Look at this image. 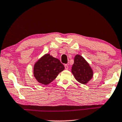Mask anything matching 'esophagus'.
<instances>
[{"label":"esophagus","instance_id":"obj_1","mask_svg":"<svg viewBox=\"0 0 122 122\" xmlns=\"http://www.w3.org/2000/svg\"><path fill=\"white\" fill-rule=\"evenodd\" d=\"M65 69H68V65H67V64L65 65Z\"/></svg>","mask_w":122,"mask_h":122}]
</instances>
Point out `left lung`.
<instances>
[{"label":"left lung","mask_w":122,"mask_h":122,"mask_svg":"<svg viewBox=\"0 0 122 122\" xmlns=\"http://www.w3.org/2000/svg\"><path fill=\"white\" fill-rule=\"evenodd\" d=\"M71 72L75 79L82 84H86L92 78L93 71L90 65L81 56L79 55L74 57Z\"/></svg>","instance_id":"8db88e82"}]
</instances>
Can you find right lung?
I'll return each mask as SVG.
<instances>
[{
	"mask_svg": "<svg viewBox=\"0 0 122 122\" xmlns=\"http://www.w3.org/2000/svg\"><path fill=\"white\" fill-rule=\"evenodd\" d=\"M64 69V66L59 59L46 54L35 65L34 76L41 84L47 85Z\"/></svg>",
	"mask_w": 122,
	"mask_h": 122,
	"instance_id": "right-lung-1",
	"label": "right lung"
}]
</instances>
